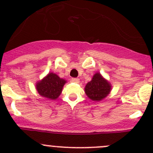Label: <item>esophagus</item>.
Instances as JSON below:
<instances>
[{"instance_id": "34e87169", "label": "esophagus", "mask_w": 153, "mask_h": 153, "mask_svg": "<svg viewBox=\"0 0 153 153\" xmlns=\"http://www.w3.org/2000/svg\"><path fill=\"white\" fill-rule=\"evenodd\" d=\"M72 81H73V82H75V83H79V81H80V80L78 79V78H72Z\"/></svg>"}]
</instances>
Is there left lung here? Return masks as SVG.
Segmentation results:
<instances>
[{
	"label": "left lung",
	"instance_id": "obj_1",
	"mask_svg": "<svg viewBox=\"0 0 153 153\" xmlns=\"http://www.w3.org/2000/svg\"><path fill=\"white\" fill-rule=\"evenodd\" d=\"M112 85L100 72H96L92 80L86 84L84 91L88 98L93 101H101L111 92Z\"/></svg>",
	"mask_w": 153,
	"mask_h": 153
}]
</instances>
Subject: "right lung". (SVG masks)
<instances>
[{
  "instance_id": "right-lung-1",
  "label": "right lung",
  "mask_w": 153,
  "mask_h": 153,
  "mask_svg": "<svg viewBox=\"0 0 153 153\" xmlns=\"http://www.w3.org/2000/svg\"><path fill=\"white\" fill-rule=\"evenodd\" d=\"M66 83L67 80L61 78L54 72H49L43 79L37 81L35 86L41 96L55 100L60 96Z\"/></svg>"
}]
</instances>
